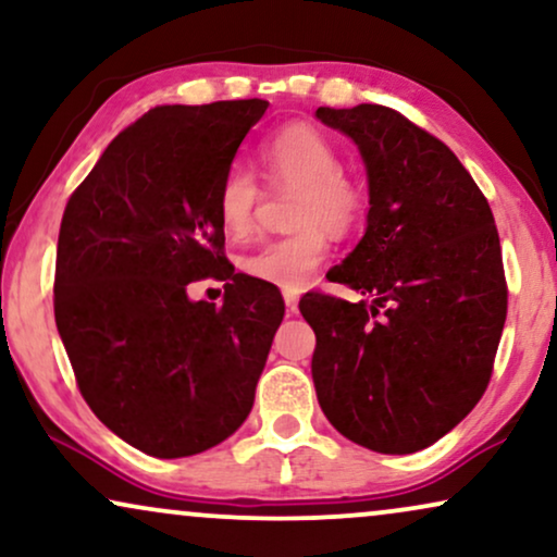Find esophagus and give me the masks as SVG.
<instances>
[{
  "mask_svg": "<svg viewBox=\"0 0 557 557\" xmlns=\"http://www.w3.org/2000/svg\"><path fill=\"white\" fill-rule=\"evenodd\" d=\"M283 295H285V308H287V315L298 313V300H300L298 290H285Z\"/></svg>",
  "mask_w": 557,
  "mask_h": 557,
  "instance_id": "34e87169",
  "label": "esophagus"
}]
</instances>
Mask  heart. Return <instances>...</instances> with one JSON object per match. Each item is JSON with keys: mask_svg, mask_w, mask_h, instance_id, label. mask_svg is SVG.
<instances>
[{"mask_svg": "<svg viewBox=\"0 0 557 557\" xmlns=\"http://www.w3.org/2000/svg\"><path fill=\"white\" fill-rule=\"evenodd\" d=\"M267 185L295 189L293 234L270 238L238 259L242 272L283 290H300L326 262L331 234H349L364 215V193L342 169V153L326 133L308 123H290L262 140L257 151ZM262 187L244 166L226 169L215 189L218 221L231 236L255 226Z\"/></svg>", "mask_w": 557, "mask_h": 557, "instance_id": "heart-1", "label": "heart"}]
</instances>
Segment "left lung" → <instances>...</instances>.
Listing matches in <instances>:
<instances>
[{
    "mask_svg": "<svg viewBox=\"0 0 557 557\" xmlns=\"http://www.w3.org/2000/svg\"><path fill=\"white\" fill-rule=\"evenodd\" d=\"M315 117L355 138L368 166V231L329 274L372 298L300 300L315 396L347 440L417 453L460 424L494 375L509 302L494 213L449 146L398 110Z\"/></svg>",
    "mask_w": 557,
    "mask_h": 557,
    "instance_id": "obj_1",
    "label": "left lung"
}]
</instances>
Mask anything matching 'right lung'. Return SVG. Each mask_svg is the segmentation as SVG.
Listing matches in <instances>:
<instances>
[{"label":"right lung","mask_w":557,"mask_h":557,"mask_svg":"<svg viewBox=\"0 0 557 557\" xmlns=\"http://www.w3.org/2000/svg\"><path fill=\"white\" fill-rule=\"evenodd\" d=\"M267 104H159L112 138L63 210L55 326L95 417L146 455L234 434L283 323V295L228 264L215 210ZM208 276L227 283L221 307L188 300Z\"/></svg>","instance_id":"right-lung-1"}]
</instances>
